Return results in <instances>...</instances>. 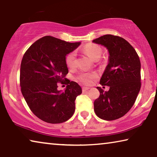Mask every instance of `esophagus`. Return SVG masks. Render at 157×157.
I'll list each match as a JSON object with an SVG mask.
<instances>
[{"label": "esophagus", "instance_id": "esophagus-1", "mask_svg": "<svg viewBox=\"0 0 157 157\" xmlns=\"http://www.w3.org/2000/svg\"><path fill=\"white\" fill-rule=\"evenodd\" d=\"M89 89V87H85V86L82 87V91H83V93H85L86 91H88Z\"/></svg>", "mask_w": 157, "mask_h": 157}]
</instances>
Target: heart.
Instances as JSON below:
<instances>
[{
	"label": "heart",
	"instance_id": "obj_1",
	"mask_svg": "<svg viewBox=\"0 0 157 157\" xmlns=\"http://www.w3.org/2000/svg\"><path fill=\"white\" fill-rule=\"evenodd\" d=\"M85 53L91 58V59L97 61L100 59L101 56V49L100 47L95 45H86L84 48ZM66 63L69 68H73L76 64V52L75 51L71 52L66 57ZM96 78V74L94 73H81L78 76V79L79 82L85 84H89L92 79Z\"/></svg>",
	"mask_w": 157,
	"mask_h": 157
}]
</instances>
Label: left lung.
I'll list each match as a JSON object with an SVG mask.
<instances>
[{
  "label": "left lung",
  "instance_id": "1",
  "mask_svg": "<svg viewBox=\"0 0 157 157\" xmlns=\"http://www.w3.org/2000/svg\"><path fill=\"white\" fill-rule=\"evenodd\" d=\"M107 49L108 64L100 84L109 86L104 91L98 86L100 96L94 101L98 117L105 121L116 120L134 105L140 89V62L136 50L125 39L106 34L93 40Z\"/></svg>",
  "mask_w": 157,
  "mask_h": 157
}]
</instances>
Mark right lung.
I'll list each match as a JSON object with an SVG mask.
<instances>
[{"label": "right lung", "mask_w": 157, "mask_h": 157, "mask_svg": "<svg viewBox=\"0 0 157 157\" xmlns=\"http://www.w3.org/2000/svg\"><path fill=\"white\" fill-rule=\"evenodd\" d=\"M80 44L46 36L32 44L23 55L21 93L33 113L44 122L63 123L73 115L75 100L82 91L77 82L65 78L68 73L66 56ZM59 82L67 84L64 91L57 89Z\"/></svg>", "instance_id": "right-lung-1"}]
</instances>
